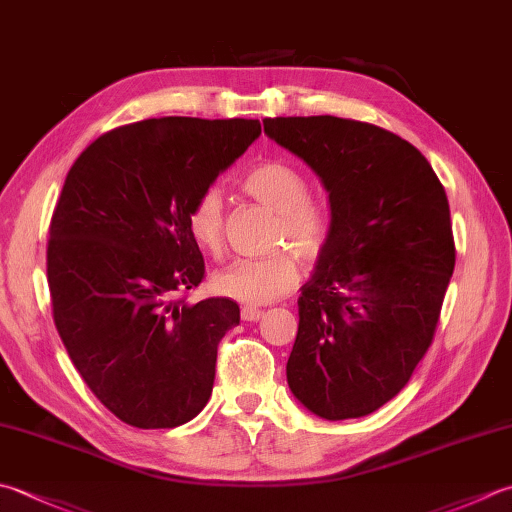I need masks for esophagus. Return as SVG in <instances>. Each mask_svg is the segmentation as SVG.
Wrapping results in <instances>:
<instances>
[{
    "mask_svg": "<svg viewBox=\"0 0 512 512\" xmlns=\"http://www.w3.org/2000/svg\"><path fill=\"white\" fill-rule=\"evenodd\" d=\"M264 315V310L262 308H257V306H244L242 308V319L244 322H257L259 317Z\"/></svg>",
    "mask_w": 512,
    "mask_h": 512,
    "instance_id": "1",
    "label": "esophagus"
}]
</instances>
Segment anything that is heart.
<instances>
[{
	"label": "heart",
	"mask_w": 512,
	"mask_h": 512,
	"mask_svg": "<svg viewBox=\"0 0 512 512\" xmlns=\"http://www.w3.org/2000/svg\"><path fill=\"white\" fill-rule=\"evenodd\" d=\"M239 188L277 213V222L270 230V246H290L295 253L315 262L333 233V210L324 199L310 195V182L304 170L270 159L248 170L239 182ZM186 226L190 237L208 250L219 255L226 242V210L222 195L208 188L195 197L186 213ZM299 268L293 253L273 250L262 257H246L228 264L213 277L217 293L244 304H268L286 295L297 284Z\"/></svg>",
	"instance_id": "b5f03b06"
}]
</instances>
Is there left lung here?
Returning <instances> with one entry per match:
<instances>
[{"label":"left lung","mask_w":512,"mask_h":512,"mask_svg":"<svg viewBox=\"0 0 512 512\" xmlns=\"http://www.w3.org/2000/svg\"><path fill=\"white\" fill-rule=\"evenodd\" d=\"M264 130L322 177L333 210L297 302L288 386L317 417L370 415L433 344L455 268L446 190L413 144L375 124L268 117Z\"/></svg>","instance_id":"1"}]
</instances>
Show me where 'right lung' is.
Wrapping results in <instances>:
<instances>
[{"mask_svg":"<svg viewBox=\"0 0 512 512\" xmlns=\"http://www.w3.org/2000/svg\"><path fill=\"white\" fill-rule=\"evenodd\" d=\"M259 133L257 119H144L68 170L48 228L53 319L86 386L130 426H182L213 393L239 306L179 297L206 273L186 213Z\"/></svg>","mask_w":512,"mask_h":512,"instance_id":"obj_1","label":"right lung"}]
</instances>
